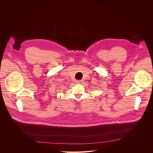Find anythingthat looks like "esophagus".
<instances>
[{
	"mask_svg": "<svg viewBox=\"0 0 153 153\" xmlns=\"http://www.w3.org/2000/svg\"><path fill=\"white\" fill-rule=\"evenodd\" d=\"M82 82V80H78L77 81V83H78V84H81Z\"/></svg>",
	"mask_w": 153,
	"mask_h": 153,
	"instance_id": "34e87169",
	"label": "esophagus"
}]
</instances>
